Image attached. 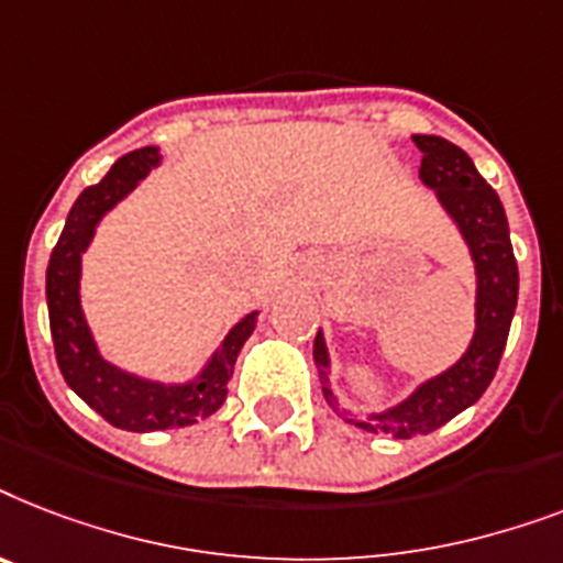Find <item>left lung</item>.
<instances>
[{
  "label": "left lung",
  "instance_id": "8db88e82",
  "mask_svg": "<svg viewBox=\"0 0 563 563\" xmlns=\"http://www.w3.org/2000/svg\"><path fill=\"white\" fill-rule=\"evenodd\" d=\"M412 142L421 151L418 179L427 188H433L435 200L456 223L474 261L476 328L465 354L451 368L418 384L401 404L384 412H368V416L343 412L349 424L366 433H389L395 439L433 433L451 418L460 416L462 409L483 398L494 380V372L500 366L517 308V261L511 253L509 220H506L497 191L479 177L471 156L448 139L412 136ZM313 363L319 368L325 401L340 412V401L331 393V380H328L331 357H328L322 331L313 340Z\"/></svg>",
  "mask_w": 563,
  "mask_h": 563
}]
</instances>
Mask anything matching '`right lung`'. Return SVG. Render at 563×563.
Masks as SVG:
<instances>
[{
	"label": "right lung",
	"instance_id": "1",
	"mask_svg": "<svg viewBox=\"0 0 563 563\" xmlns=\"http://www.w3.org/2000/svg\"><path fill=\"white\" fill-rule=\"evenodd\" d=\"M159 147H139L133 154L121 156L98 186L84 188L71 206L46 269L48 325H52L54 354H57L63 380L71 386V393H78V398L96 409L98 416L130 433L188 427L218 412L220 404L227 401V384L232 377L238 352L244 349L258 322V310H253L238 325H232V331L218 345V352L200 368V375L186 384L151 380V377L124 372L101 357L96 336L89 331V322L80 308V258L92 244L103 214L121 203L159 165Z\"/></svg>",
	"mask_w": 563,
	"mask_h": 563
}]
</instances>
